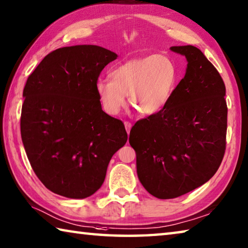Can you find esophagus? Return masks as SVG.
Segmentation results:
<instances>
[{
	"label": "esophagus",
	"instance_id": "obj_1",
	"mask_svg": "<svg viewBox=\"0 0 248 248\" xmlns=\"http://www.w3.org/2000/svg\"><path fill=\"white\" fill-rule=\"evenodd\" d=\"M124 127H125V130H127V132L129 134L130 130H131V127H132V124L130 123V121H124Z\"/></svg>",
	"mask_w": 248,
	"mask_h": 248
}]
</instances>
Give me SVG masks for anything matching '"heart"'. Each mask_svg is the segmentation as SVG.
<instances>
[{
	"instance_id": "obj_1",
	"label": "heart",
	"mask_w": 248,
	"mask_h": 248,
	"mask_svg": "<svg viewBox=\"0 0 248 248\" xmlns=\"http://www.w3.org/2000/svg\"><path fill=\"white\" fill-rule=\"evenodd\" d=\"M178 77L177 65L170 57L148 55L116 67L110 79L97 80L95 91L108 115L119 114L125 105V95L139 112L152 115L169 102Z\"/></svg>"
}]
</instances>
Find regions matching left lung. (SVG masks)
I'll use <instances>...</instances> for the list:
<instances>
[{
  "label": "left lung",
  "mask_w": 248,
  "mask_h": 248,
  "mask_svg": "<svg viewBox=\"0 0 248 248\" xmlns=\"http://www.w3.org/2000/svg\"><path fill=\"white\" fill-rule=\"evenodd\" d=\"M170 49L186 57V76L164 108L139 120L129 137L140 181L160 200L175 199L208 181L221 164L227 144L221 76L197 47Z\"/></svg>",
  "instance_id": "obj_1"
}]
</instances>
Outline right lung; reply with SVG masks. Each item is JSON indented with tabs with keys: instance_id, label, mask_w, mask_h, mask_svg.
<instances>
[{
	"instance_id": "1",
	"label": "right lung",
	"mask_w": 248,
	"mask_h": 248,
	"mask_svg": "<svg viewBox=\"0 0 248 248\" xmlns=\"http://www.w3.org/2000/svg\"><path fill=\"white\" fill-rule=\"evenodd\" d=\"M117 54L97 46L57 48L29 75L20 133L34 173L69 199L94 194L128 140L123 121L102 110L95 84Z\"/></svg>"
}]
</instances>
